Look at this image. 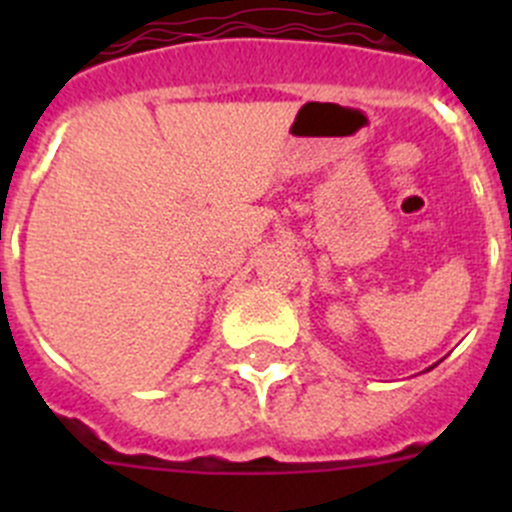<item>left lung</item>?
Here are the masks:
<instances>
[{"mask_svg": "<svg viewBox=\"0 0 512 512\" xmlns=\"http://www.w3.org/2000/svg\"><path fill=\"white\" fill-rule=\"evenodd\" d=\"M431 369H433V366H431ZM426 371H428V369H426Z\"/></svg>", "mask_w": 512, "mask_h": 512, "instance_id": "obj_1", "label": "left lung"}]
</instances>
